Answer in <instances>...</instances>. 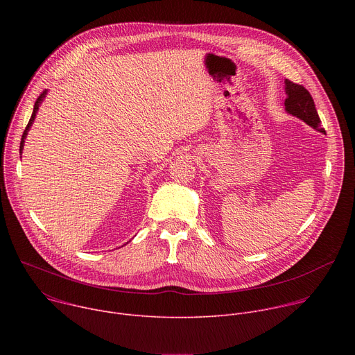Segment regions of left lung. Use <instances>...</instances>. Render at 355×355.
I'll return each instance as SVG.
<instances>
[{
	"label": "left lung",
	"instance_id": "1",
	"mask_svg": "<svg viewBox=\"0 0 355 355\" xmlns=\"http://www.w3.org/2000/svg\"><path fill=\"white\" fill-rule=\"evenodd\" d=\"M285 89H286V99H285L286 112L295 115L303 122H306L313 129L322 133H326V130L320 128L322 121L318 115L311 92L303 85L295 84L291 80H285Z\"/></svg>",
	"mask_w": 355,
	"mask_h": 355
}]
</instances>
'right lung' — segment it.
I'll list each match as a JSON object with an SVG mask.
<instances>
[{"label":"right lung","mask_w":355,"mask_h":355,"mask_svg":"<svg viewBox=\"0 0 355 355\" xmlns=\"http://www.w3.org/2000/svg\"><path fill=\"white\" fill-rule=\"evenodd\" d=\"M44 95H46V91H43L39 96H37V99H36V103H35V107H33V112H32V116H31V119H29V122H28V125H26V128H25V130H24V135H22V139H21V146H19V151H22V148H24V143H25V137H26V135H28V130H29V128H31V125H32V122H33V119H35V116H36V112H37V110H39V105H40V103L43 101V98H44Z\"/></svg>","instance_id":"obj_1"}]
</instances>
